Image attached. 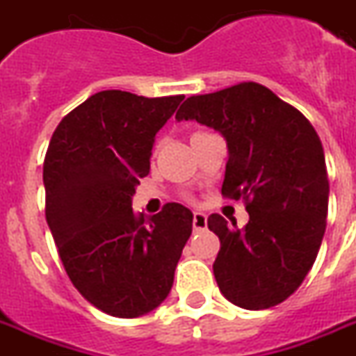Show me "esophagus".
I'll return each mask as SVG.
<instances>
[{
    "label": "esophagus",
    "instance_id": "obj_1",
    "mask_svg": "<svg viewBox=\"0 0 356 356\" xmlns=\"http://www.w3.org/2000/svg\"><path fill=\"white\" fill-rule=\"evenodd\" d=\"M206 225H208V216L202 213V211H195L193 213V228L195 230H204Z\"/></svg>",
    "mask_w": 356,
    "mask_h": 356
}]
</instances>
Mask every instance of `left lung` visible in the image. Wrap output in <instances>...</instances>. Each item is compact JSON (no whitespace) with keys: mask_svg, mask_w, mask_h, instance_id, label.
<instances>
[{"mask_svg":"<svg viewBox=\"0 0 356 356\" xmlns=\"http://www.w3.org/2000/svg\"><path fill=\"white\" fill-rule=\"evenodd\" d=\"M176 118L197 120L227 139L221 193L243 198L249 211L245 228L219 213L208 217L221 241L213 261L219 290L247 310L277 307L312 269L327 227L329 178L316 129L254 81L191 96Z\"/></svg>","mask_w":356,"mask_h":356,"instance_id":"1","label":"left lung"}]
</instances>
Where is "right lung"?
Returning a JSON list of instances; mask_svg holds the SVG:
<instances>
[{"label": "right lung", "mask_w": 356, "mask_h": 356, "mask_svg": "<svg viewBox=\"0 0 356 356\" xmlns=\"http://www.w3.org/2000/svg\"><path fill=\"white\" fill-rule=\"evenodd\" d=\"M181 100L96 92L60 120L44 158L46 221L66 275L115 318H139L165 301L191 236L193 213L181 204L152 217L131 208L154 137Z\"/></svg>", "instance_id": "obj_1"}]
</instances>
